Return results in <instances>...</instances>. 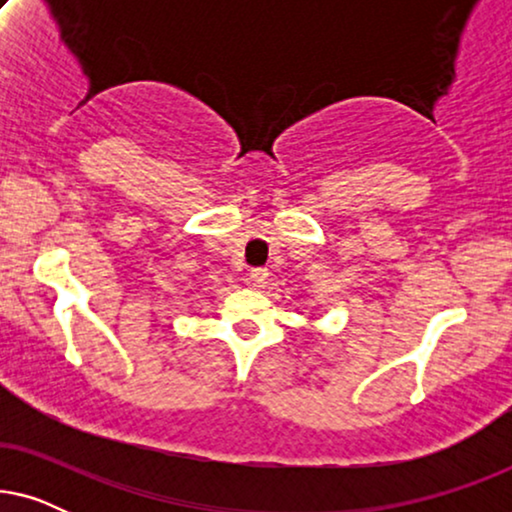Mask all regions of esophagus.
Here are the masks:
<instances>
[{"label":"esophagus","instance_id":"1","mask_svg":"<svg viewBox=\"0 0 512 512\" xmlns=\"http://www.w3.org/2000/svg\"><path fill=\"white\" fill-rule=\"evenodd\" d=\"M247 282H249V286H254V289H263V286L268 284V270H265V268H254L247 275Z\"/></svg>","mask_w":512,"mask_h":512}]
</instances>
